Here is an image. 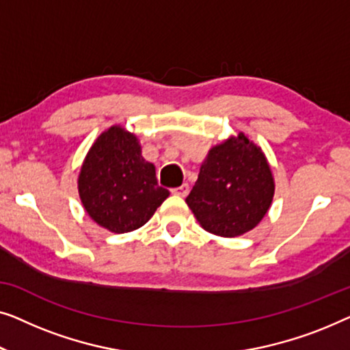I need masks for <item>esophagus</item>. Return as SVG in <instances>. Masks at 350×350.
Here are the masks:
<instances>
[{"label":"esophagus","mask_w":350,"mask_h":350,"mask_svg":"<svg viewBox=\"0 0 350 350\" xmlns=\"http://www.w3.org/2000/svg\"><path fill=\"white\" fill-rule=\"evenodd\" d=\"M171 191H173V195H176V196H182V198H184V196L189 195L190 187H189V184H182L180 187H176V189H173Z\"/></svg>","instance_id":"obj_1"}]
</instances>
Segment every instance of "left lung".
Instances as JSON below:
<instances>
[{"label":"left lung","instance_id":"8db88e82","mask_svg":"<svg viewBox=\"0 0 350 350\" xmlns=\"http://www.w3.org/2000/svg\"><path fill=\"white\" fill-rule=\"evenodd\" d=\"M274 189L262 147L241 131L211 147L185 203L206 231L236 238L262 222Z\"/></svg>","mask_w":350,"mask_h":350}]
</instances>
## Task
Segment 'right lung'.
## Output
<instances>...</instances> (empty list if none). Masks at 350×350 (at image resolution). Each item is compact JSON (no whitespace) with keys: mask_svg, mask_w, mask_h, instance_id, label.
<instances>
[{"mask_svg":"<svg viewBox=\"0 0 350 350\" xmlns=\"http://www.w3.org/2000/svg\"><path fill=\"white\" fill-rule=\"evenodd\" d=\"M141 152L136 135L112 125L96 137L81 166L77 190L83 209L112 233L141 228L170 196Z\"/></svg>","mask_w":350,"mask_h":350,"instance_id":"obj_1","label":"right lung"}]
</instances>
